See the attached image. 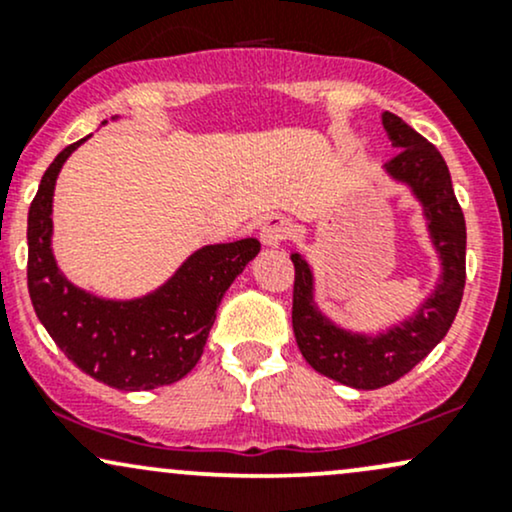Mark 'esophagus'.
Instances as JSON below:
<instances>
[{
  "mask_svg": "<svg viewBox=\"0 0 512 512\" xmlns=\"http://www.w3.org/2000/svg\"><path fill=\"white\" fill-rule=\"evenodd\" d=\"M289 236H291V221L286 219V216L274 214L264 219L260 228V238L267 248H279V245Z\"/></svg>",
  "mask_w": 512,
  "mask_h": 512,
  "instance_id": "1",
  "label": "esophagus"
}]
</instances>
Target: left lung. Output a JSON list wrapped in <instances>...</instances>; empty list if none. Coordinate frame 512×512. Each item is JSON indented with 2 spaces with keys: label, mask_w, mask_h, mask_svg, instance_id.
Masks as SVG:
<instances>
[{
  "label": "left lung",
  "mask_w": 512,
  "mask_h": 512,
  "mask_svg": "<svg viewBox=\"0 0 512 512\" xmlns=\"http://www.w3.org/2000/svg\"><path fill=\"white\" fill-rule=\"evenodd\" d=\"M383 127L395 149L385 170L399 182H407L424 207L431 240L436 245L443 276L436 291L426 298L419 313L402 325L378 337L346 332L332 325L313 301V272L298 252L291 262L296 267L293 279V334L305 361L317 373L356 387L378 390L407 375L411 368L436 349L450 330L464 293V257H467V226L450 170L431 142H426L402 117L383 113Z\"/></svg>",
  "instance_id": "1"
}]
</instances>
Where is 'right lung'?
Instances as JSON below:
<instances>
[{"label": "right lung", "instance_id": "1", "mask_svg": "<svg viewBox=\"0 0 512 512\" xmlns=\"http://www.w3.org/2000/svg\"><path fill=\"white\" fill-rule=\"evenodd\" d=\"M79 139L57 154L28 209V293L35 315L76 368L115 390L178 383L197 366L223 293L260 252V240L204 245L161 289L105 301L74 286L52 255V195Z\"/></svg>", "mask_w": 512, "mask_h": 512}]
</instances>
